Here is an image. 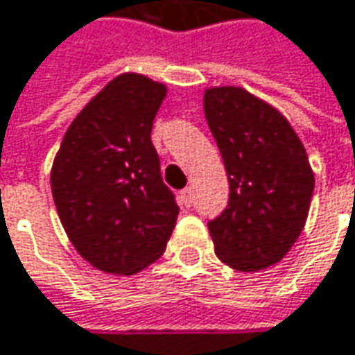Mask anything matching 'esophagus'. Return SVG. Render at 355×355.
<instances>
[{"mask_svg":"<svg viewBox=\"0 0 355 355\" xmlns=\"http://www.w3.org/2000/svg\"><path fill=\"white\" fill-rule=\"evenodd\" d=\"M191 200H193V190H191V188H184V190H182V202H184L186 206H190Z\"/></svg>","mask_w":355,"mask_h":355,"instance_id":"esophagus-1","label":"esophagus"}]
</instances>
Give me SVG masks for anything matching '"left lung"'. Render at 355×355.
Listing matches in <instances>:
<instances>
[{"label": "left lung", "mask_w": 355, "mask_h": 355, "mask_svg": "<svg viewBox=\"0 0 355 355\" xmlns=\"http://www.w3.org/2000/svg\"><path fill=\"white\" fill-rule=\"evenodd\" d=\"M204 113L228 173V204L208 222L216 257L252 272L279 263L299 239L315 188L287 119L239 87L206 90Z\"/></svg>", "instance_id": "obj_1"}]
</instances>
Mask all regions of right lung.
<instances>
[{
    "mask_svg": "<svg viewBox=\"0 0 355 355\" xmlns=\"http://www.w3.org/2000/svg\"><path fill=\"white\" fill-rule=\"evenodd\" d=\"M164 98L159 83L116 76L72 121L52 165L64 230L105 272L133 275L157 261L180 214L151 143Z\"/></svg>",
    "mask_w": 355,
    "mask_h": 355,
    "instance_id": "add662e5",
    "label": "right lung"
}]
</instances>
